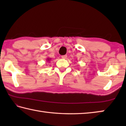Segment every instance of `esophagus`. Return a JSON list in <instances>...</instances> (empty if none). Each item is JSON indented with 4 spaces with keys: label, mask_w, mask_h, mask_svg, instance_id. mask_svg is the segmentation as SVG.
<instances>
[{
    "label": "esophagus",
    "mask_w": 126,
    "mask_h": 126,
    "mask_svg": "<svg viewBox=\"0 0 126 126\" xmlns=\"http://www.w3.org/2000/svg\"><path fill=\"white\" fill-rule=\"evenodd\" d=\"M62 58H63V59H66L67 58V55H62Z\"/></svg>",
    "instance_id": "esophagus-1"
}]
</instances>
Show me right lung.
I'll return each instance as SVG.
<instances>
[{
	"label": "right lung",
	"instance_id": "1",
	"mask_svg": "<svg viewBox=\"0 0 126 126\" xmlns=\"http://www.w3.org/2000/svg\"><path fill=\"white\" fill-rule=\"evenodd\" d=\"M50 58H47V61H50Z\"/></svg>",
	"mask_w": 126,
	"mask_h": 126
}]
</instances>
